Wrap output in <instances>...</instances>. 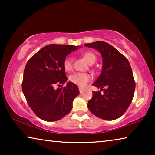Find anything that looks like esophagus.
I'll list each match as a JSON object with an SVG mask.
<instances>
[{"label":"esophagus","instance_id":"esophagus-1","mask_svg":"<svg viewBox=\"0 0 155 155\" xmlns=\"http://www.w3.org/2000/svg\"><path fill=\"white\" fill-rule=\"evenodd\" d=\"M78 90H79V92H80V94H82V93H83V90H84V89H83V88H82V87H78Z\"/></svg>","mask_w":155,"mask_h":155}]
</instances>
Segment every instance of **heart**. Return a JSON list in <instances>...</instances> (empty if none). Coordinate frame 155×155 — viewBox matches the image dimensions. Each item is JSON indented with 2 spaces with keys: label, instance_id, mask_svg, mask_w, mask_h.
Segmentation results:
<instances>
[{
  "label": "heart",
  "instance_id": "heart-1",
  "mask_svg": "<svg viewBox=\"0 0 155 155\" xmlns=\"http://www.w3.org/2000/svg\"><path fill=\"white\" fill-rule=\"evenodd\" d=\"M81 55L85 59L89 64H94L96 61V54L90 51H85L82 52ZM64 68L65 71L70 72L71 71L73 68V64L72 59L70 57H68L64 59ZM91 77L90 74L88 73H81V72H77L74 73L72 75L70 76L69 80L71 83L75 84L79 87H85L87 85V84L90 82L91 80Z\"/></svg>",
  "mask_w": 155,
  "mask_h": 155
}]
</instances>
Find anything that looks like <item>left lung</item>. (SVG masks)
<instances>
[{
    "instance_id": "obj_1",
    "label": "left lung",
    "mask_w": 155,
    "mask_h": 155,
    "mask_svg": "<svg viewBox=\"0 0 155 155\" xmlns=\"http://www.w3.org/2000/svg\"><path fill=\"white\" fill-rule=\"evenodd\" d=\"M95 48L103 57V69L93 85L104 90L93 91L88 101L90 111L96 116L106 120H114L124 114L132 102L135 83L128 59L109 44L103 41L85 44Z\"/></svg>"
}]
</instances>
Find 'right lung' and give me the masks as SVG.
<instances>
[{
	"instance_id": "1",
	"label": "right lung",
	"mask_w": 155,
	"mask_h": 155,
	"mask_svg": "<svg viewBox=\"0 0 155 155\" xmlns=\"http://www.w3.org/2000/svg\"><path fill=\"white\" fill-rule=\"evenodd\" d=\"M79 47L49 44L36 52L26 65L23 94L34 114L44 121H57L69 114L73 101L79 94L77 85L70 81L60 87L68 80L64 59ZM56 85L59 86L57 89Z\"/></svg>"
}]
</instances>
